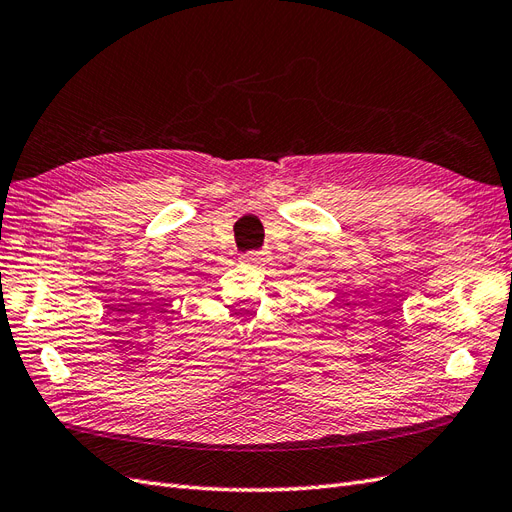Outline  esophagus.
<instances>
[{"mask_svg": "<svg viewBox=\"0 0 512 512\" xmlns=\"http://www.w3.org/2000/svg\"><path fill=\"white\" fill-rule=\"evenodd\" d=\"M240 261H242V264H248V266H264V264H268L270 257H268L266 251H251V253L242 255Z\"/></svg>", "mask_w": 512, "mask_h": 512, "instance_id": "1", "label": "esophagus"}]
</instances>
